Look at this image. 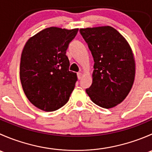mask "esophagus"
<instances>
[{"mask_svg":"<svg viewBox=\"0 0 152 152\" xmlns=\"http://www.w3.org/2000/svg\"><path fill=\"white\" fill-rule=\"evenodd\" d=\"M82 76H83V74H82V73H77V76H78V79H82Z\"/></svg>","mask_w":152,"mask_h":152,"instance_id":"esophagus-1","label":"esophagus"}]
</instances>
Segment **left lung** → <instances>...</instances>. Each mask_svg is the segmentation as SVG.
Here are the masks:
<instances>
[{
    "label": "left lung",
    "mask_w": 152,
    "mask_h": 152,
    "mask_svg": "<svg viewBox=\"0 0 152 152\" xmlns=\"http://www.w3.org/2000/svg\"><path fill=\"white\" fill-rule=\"evenodd\" d=\"M94 59L93 83L86 93L105 109L121 104L128 96L135 76V61L126 39L111 26L79 30Z\"/></svg>",
    "instance_id": "1"
}]
</instances>
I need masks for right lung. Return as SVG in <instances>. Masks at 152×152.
I'll return each mask as SVG.
<instances>
[{
	"mask_svg": "<svg viewBox=\"0 0 152 152\" xmlns=\"http://www.w3.org/2000/svg\"><path fill=\"white\" fill-rule=\"evenodd\" d=\"M79 28L50 27L30 37L21 54L20 78L29 102L53 112L68 102L77 81L70 71L66 50Z\"/></svg>",
	"mask_w": 152,
	"mask_h": 152,
	"instance_id": "1",
	"label": "right lung"
}]
</instances>
